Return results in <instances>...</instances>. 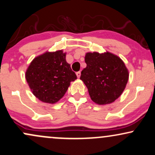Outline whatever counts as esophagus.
<instances>
[{
	"label": "esophagus",
	"instance_id": "esophagus-1",
	"mask_svg": "<svg viewBox=\"0 0 155 155\" xmlns=\"http://www.w3.org/2000/svg\"><path fill=\"white\" fill-rule=\"evenodd\" d=\"M76 76H77L78 78H79L80 76H81V72H80V71L76 72Z\"/></svg>",
	"mask_w": 155,
	"mask_h": 155
}]
</instances>
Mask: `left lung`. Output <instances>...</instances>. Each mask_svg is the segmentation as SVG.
Instances as JSON below:
<instances>
[{"mask_svg": "<svg viewBox=\"0 0 155 155\" xmlns=\"http://www.w3.org/2000/svg\"><path fill=\"white\" fill-rule=\"evenodd\" d=\"M87 67L80 79L88 89L92 101L98 105L113 103L123 92L129 78L124 62L111 52H87Z\"/></svg>", "mask_w": 155, "mask_h": 155, "instance_id": "8db88e82", "label": "left lung"}]
</instances>
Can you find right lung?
<instances>
[{"label":"right lung","instance_id":"right-lung-1","mask_svg":"<svg viewBox=\"0 0 155 155\" xmlns=\"http://www.w3.org/2000/svg\"><path fill=\"white\" fill-rule=\"evenodd\" d=\"M63 50L47 52L35 58L25 72L26 81L38 100L55 104L66 92L71 81L77 79L65 60Z\"/></svg>","mask_w":155,"mask_h":155}]
</instances>
